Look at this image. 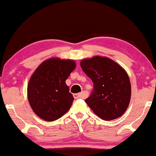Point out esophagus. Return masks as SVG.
<instances>
[{"instance_id":"esophagus-1","label":"esophagus","mask_w":156,"mask_h":156,"mask_svg":"<svg viewBox=\"0 0 156 156\" xmlns=\"http://www.w3.org/2000/svg\"><path fill=\"white\" fill-rule=\"evenodd\" d=\"M73 97L74 98H76V99H84L85 98V95L83 93H76V94H73Z\"/></svg>"}]
</instances>
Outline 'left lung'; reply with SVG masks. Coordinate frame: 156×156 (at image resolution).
<instances>
[{
  "label": "left lung",
  "mask_w": 156,
  "mask_h": 156,
  "mask_svg": "<svg viewBox=\"0 0 156 156\" xmlns=\"http://www.w3.org/2000/svg\"><path fill=\"white\" fill-rule=\"evenodd\" d=\"M80 66L93 83L85 100L89 107L104 120L121 117L131 99V83L122 66L107 57L94 56L81 61Z\"/></svg>",
  "instance_id": "8db88e82"
}]
</instances>
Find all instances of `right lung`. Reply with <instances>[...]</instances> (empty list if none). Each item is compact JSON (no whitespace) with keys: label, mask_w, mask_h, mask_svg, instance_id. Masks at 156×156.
Returning a JSON list of instances; mask_svg holds the SVG:
<instances>
[{"label":"right lung","mask_w":156,"mask_h":156,"mask_svg":"<svg viewBox=\"0 0 156 156\" xmlns=\"http://www.w3.org/2000/svg\"><path fill=\"white\" fill-rule=\"evenodd\" d=\"M73 60L50 58L44 61L32 74L27 97L32 110L46 121H55L71 108L74 98L66 80L75 69Z\"/></svg>","instance_id":"add662e5"}]
</instances>
